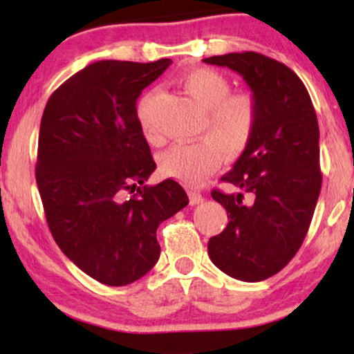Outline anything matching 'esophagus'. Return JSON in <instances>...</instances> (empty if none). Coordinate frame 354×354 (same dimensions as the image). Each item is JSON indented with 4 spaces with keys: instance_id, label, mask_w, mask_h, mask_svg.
<instances>
[{
    "instance_id": "esophagus-1",
    "label": "esophagus",
    "mask_w": 354,
    "mask_h": 354,
    "mask_svg": "<svg viewBox=\"0 0 354 354\" xmlns=\"http://www.w3.org/2000/svg\"><path fill=\"white\" fill-rule=\"evenodd\" d=\"M188 194H189L191 205H200V203H203V200H205V198H203V194L196 189H188Z\"/></svg>"
}]
</instances>
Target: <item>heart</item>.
Returning <instances> with one entry per match:
<instances>
[{"instance_id": "1", "label": "heart", "mask_w": 354, "mask_h": 354, "mask_svg": "<svg viewBox=\"0 0 354 354\" xmlns=\"http://www.w3.org/2000/svg\"><path fill=\"white\" fill-rule=\"evenodd\" d=\"M188 95L205 109L203 131L209 136L193 143L174 145L160 158V171L168 178L200 183L214 173L225 160H236L253 140L258 123V103L251 93H231V84L221 73L209 68L191 70L180 78ZM154 93H148L136 109L138 121L149 141H156V133L149 123Z\"/></svg>"}]
</instances>
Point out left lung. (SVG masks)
I'll use <instances>...</instances> for the list:
<instances>
[{"label": "left lung", "mask_w": 354, "mask_h": 354, "mask_svg": "<svg viewBox=\"0 0 354 354\" xmlns=\"http://www.w3.org/2000/svg\"><path fill=\"white\" fill-rule=\"evenodd\" d=\"M203 61L241 75L258 103L253 140L221 176L239 193L211 191L230 221L209 238L208 254L231 278L263 281L298 253L315 213L323 181L316 111L303 81L279 61L254 51Z\"/></svg>", "instance_id": "left-lung-1"}]
</instances>
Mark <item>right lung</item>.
I'll use <instances>...</instances> for the list:
<instances>
[{
  "instance_id": "1",
  "label": "right lung",
  "mask_w": 354,
  "mask_h": 354,
  "mask_svg": "<svg viewBox=\"0 0 354 354\" xmlns=\"http://www.w3.org/2000/svg\"><path fill=\"white\" fill-rule=\"evenodd\" d=\"M169 64L96 61L64 81L43 111L36 185L48 226L59 250L108 286L156 265L158 226L189 201L173 180L145 185L156 163L136 101Z\"/></svg>"
}]
</instances>
